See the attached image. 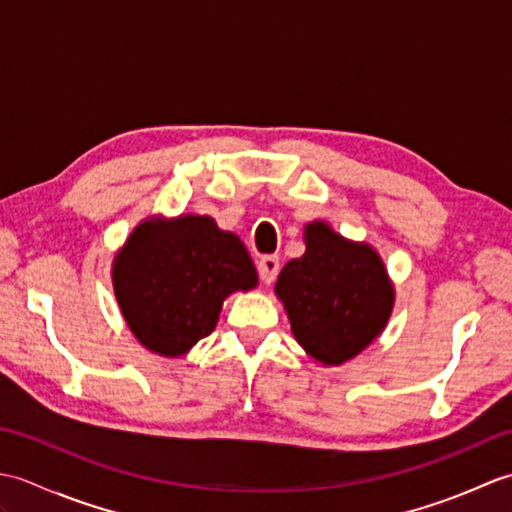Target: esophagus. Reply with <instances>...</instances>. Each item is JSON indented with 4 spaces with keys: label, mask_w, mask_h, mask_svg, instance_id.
<instances>
[{
    "label": "esophagus",
    "mask_w": 512,
    "mask_h": 512,
    "mask_svg": "<svg viewBox=\"0 0 512 512\" xmlns=\"http://www.w3.org/2000/svg\"><path fill=\"white\" fill-rule=\"evenodd\" d=\"M257 273L262 277L264 284H273L277 273H279V259L275 255H264L257 262Z\"/></svg>",
    "instance_id": "1"
}]
</instances>
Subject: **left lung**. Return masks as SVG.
Instances as JSON below:
<instances>
[{
	"instance_id": "obj_1",
	"label": "left lung",
	"mask_w": 512,
	"mask_h": 512,
	"mask_svg": "<svg viewBox=\"0 0 512 512\" xmlns=\"http://www.w3.org/2000/svg\"><path fill=\"white\" fill-rule=\"evenodd\" d=\"M303 239L306 253L281 268L275 292L303 350L323 365H341L385 330L394 286L369 244L350 242L319 220Z\"/></svg>"
}]
</instances>
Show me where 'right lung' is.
I'll return each mask as SVG.
<instances>
[{
    "mask_svg": "<svg viewBox=\"0 0 512 512\" xmlns=\"http://www.w3.org/2000/svg\"><path fill=\"white\" fill-rule=\"evenodd\" d=\"M112 284L136 339L160 356H182L215 330L231 292L257 286V270L213 217H151L118 250Z\"/></svg>",
    "mask_w": 512,
    "mask_h": 512,
    "instance_id": "add662e5",
    "label": "right lung"
}]
</instances>
